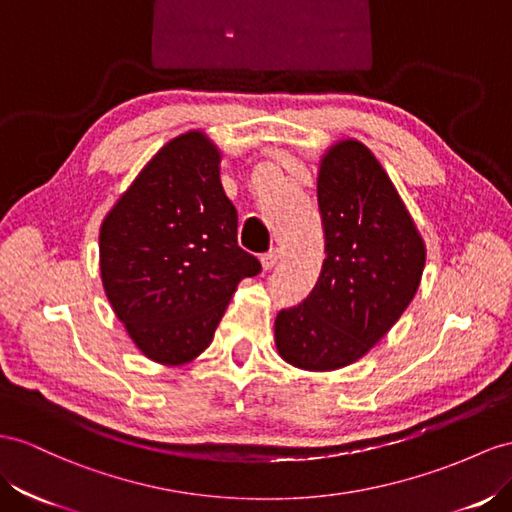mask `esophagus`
<instances>
[{
    "mask_svg": "<svg viewBox=\"0 0 512 512\" xmlns=\"http://www.w3.org/2000/svg\"><path fill=\"white\" fill-rule=\"evenodd\" d=\"M279 259H281V251H279V248H270L268 253L261 255V266H264V270H270V268L277 266Z\"/></svg>",
    "mask_w": 512,
    "mask_h": 512,
    "instance_id": "1",
    "label": "esophagus"
}]
</instances>
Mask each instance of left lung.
I'll return each mask as SVG.
<instances>
[{
  "instance_id": "1",
  "label": "left lung",
  "mask_w": 512,
  "mask_h": 512,
  "mask_svg": "<svg viewBox=\"0 0 512 512\" xmlns=\"http://www.w3.org/2000/svg\"><path fill=\"white\" fill-rule=\"evenodd\" d=\"M324 253L318 283L274 320L279 355L300 370L361 359L413 300L426 248L376 157L357 140L324 155L318 177Z\"/></svg>"
}]
</instances>
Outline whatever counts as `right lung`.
Masks as SVG:
<instances>
[{
    "instance_id": "1",
    "label": "right lung",
    "mask_w": 512,
    "mask_h": 512,
    "mask_svg": "<svg viewBox=\"0 0 512 512\" xmlns=\"http://www.w3.org/2000/svg\"><path fill=\"white\" fill-rule=\"evenodd\" d=\"M220 155L199 131L170 140L106 216L101 279L136 346L179 365L212 344L235 287L261 272L238 244Z\"/></svg>"
}]
</instances>
